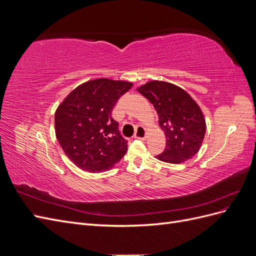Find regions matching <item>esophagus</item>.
Wrapping results in <instances>:
<instances>
[{
    "label": "esophagus",
    "mask_w": 256,
    "mask_h": 256,
    "mask_svg": "<svg viewBox=\"0 0 256 256\" xmlns=\"http://www.w3.org/2000/svg\"><path fill=\"white\" fill-rule=\"evenodd\" d=\"M134 138L138 140H145L146 138V129L143 126H138L134 132Z\"/></svg>",
    "instance_id": "34e87169"
}]
</instances>
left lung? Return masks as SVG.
Here are the masks:
<instances>
[{"label":"left lung","mask_w":256,"mask_h":256,"mask_svg":"<svg viewBox=\"0 0 256 256\" xmlns=\"http://www.w3.org/2000/svg\"><path fill=\"white\" fill-rule=\"evenodd\" d=\"M136 90L154 104L166 146L156 158L168 164H180L198 152L203 143L206 122L202 110L187 92L164 81H150Z\"/></svg>","instance_id":"1"}]
</instances>
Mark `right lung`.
Masks as SVG:
<instances>
[{
	"label": "right lung",
	"instance_id": "1",
	"mask_svg": "<svg viewBox=\"0 0 256 256\" xmlns=\"http://www.w3.org/2000/svg\"><path fill=\"white\" fill-rule=\"evenodd\" d=\"M132 83L110 79L76 88L56 111V134L66 156L83 171L111 170L127 152V141L112 118L118 100Z\"/></svg>",
	"mask_w": 256,
	"mask_h": 256
}]
</instances>
